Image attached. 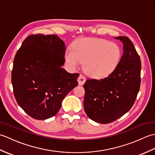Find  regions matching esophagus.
Returning <instances> with one entry per match:
<instances>
[{"mask_svg": "<svg viewBox=\"0 0 155 155\" xmlns=\"http://www.w3.org/2000/svg\"><path fill=\"white\" fill-rule=\"evenodd\" d=\"M85 81H86V79H85V78L83 77V75H80L79 77L78 78V84L79 85H83L85 83Z\"/></svg>", "mask_w": 155, "mask_h": 155, "instance_id": "34e87169", "label": "esophagus"}]
</instances>
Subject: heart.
Returning <instances> with one entry per match:
<instances>
[{
  "label": "heart",
  "instance_id": "obj_1",
  "mask_svg": "<svg viewBox=\"0 0 155 155\" xmlns=\"http://www.w3.org/2000/svg\"><path fill=\"white\" fill-rule=\"evenodd\" d=\"M118 45L105 39L83 38L74 42L65 52V61L71 68H75L83 61L85 73L90 77L102 78L113 72L121 58Z\"/></svg>",
  "mask_w": 155,
  "mask_h": 155
}]
</instances>
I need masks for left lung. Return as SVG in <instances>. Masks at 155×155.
<instances>
[{
    "label": "left lung",
    "mask_w": 155,
    "mask_h": 155,
    "mask_svg": "<svg viewBox=\"0 0 155 155\" xmlns=\"http://www.w3.org/2000/svg\"><path fill=\"white\" fill-rule=\"evenodd\" d=\"M123 53L116 69L103 79H88L84 84V108L88 117L97 123H110L129 110L140 84V58L133 42L118 37Z\"/></svg>",
    "instance_id": "left-lung-1"
}]
</instances>
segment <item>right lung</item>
<instances>
[{
	"label": "right lung",
	"mask_w": 155,
	"mask_h": 155,
	"mask_svg": "<svg viewBox=\"0 0 155 155\" xmlns=\"http://www.w3.org/2000/svg\"><path fill=\"white\" fill-rule=\"evenodd\" d=\"M66 49L58 36L38 34L26 38L15 55L12 71L15 97L35 119L54 117L66 95L77 86L79 74L61 67Z\"/></svg>",
	"instance_id": "obj_1"
}]
</instances>
